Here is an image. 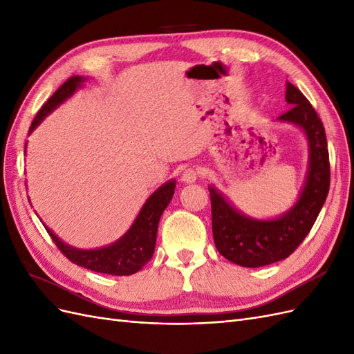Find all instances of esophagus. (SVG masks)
Instances as JSON below:
<instances>
[{
    "label": "esophagus",
    "mask_w": 354,
    "mask_h": 354,
    "mask_svg": "<svg viewBox=\"0 0 354 354\" xmlns=\"http://www.w3.org/2000/svg\"><path fill=\"white\" fill-rule=\"evenodd\" d=\"M198 177H199V173L196 168H186L183 171V174H181V181H185V183H195Z\"/></svg>",
    "instance_id": "obj_1"
}]
</instances>
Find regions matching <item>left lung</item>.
Wrapping results in <instances>:
<instances>
[{
	"label": "left lung",
	"instance_id": "1",
	"mask_svg": "<svg viewBox=\"0 0 354 354\" xmlns=\"http://www.w3.org/2000/svg\"><path fill=\"white\" fill-rule=\"evenodd\" d=\"M289 111L276 122L303 131L308 147L307 174L294 205L274 218H255L239 211L221 192L208 186L216 248L242 267H263L291 255L312 230L329 192V155L325 128L313 106L295 85L286 82Z\"/></svg>",
	"mask_w": 354,
	"mask_h": 354
}]
</instances>
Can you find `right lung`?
I'll list each match as a JSON object with an SVG mask.
<instances>
[{"label": "right lung", "mask_w": 354, "mask_h": 354, "mask_svg": "<svg viewBox=\"0 0 354 354\" xmlns=\"http://www.w3.org/2000/svg\"><path fill=\"white\" fill-rule=\"evenodd\" d=\"M85 81H87V78L77 75V77H72L63 84L37 113L35 120L32 121V125L29 128V134L46 120L47 115H50L56 108H59L63 102L68 100L75 91L80 90ZM174 189V178L168 180L167 183L159 186L153 194L146 199L142 209L138 211L136 220L133 221L131 227L128 229L120 239L112 242L111 245L102 246V248H75V246L63 242L55 232L46 226L44 223L42 224H44V227L48 232L53 242L57 245V248L65 254L66 259L71 260L72 263L97 273L128 276L142 270L143 266L152 259L156 243L158 224L160 216H162V212L168 207L169 201L173 199Z\"/></svg>", "instance_id": "right-lung-1"}]
</instances>
